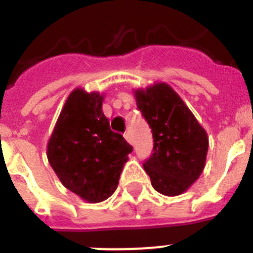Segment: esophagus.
I'll return each mask as SVG.
<instances>
[{"label": "esophagus", "mask_w": 253, "mask_h": 253, "mask_svg": "<svg viewBox=\"0 0 253 253\" xmlns=\"http://www.w3.org/2000/svg\"><path fill=\"white\" fill-rule=\"evenodd\" d=\"M124 138L126 139V142H129V143L133 142V139H131V135H130V133H129V131H126V133L124 134Z\"/></svg>", "instance_id": "obj_1"}]
</instances>
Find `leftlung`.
Returning a JSON list of instances; mask_svg holds the SVG:
<instances>
[{
  "mask_svg": "<svg viewBox=\"0 0 253 253\" xmlns=\"http://www.w3.org/2000/svg\"><path fill=\"white\" fill-rule=\"evenodd\" d=\"M134 97L153 135V154L143 163L152 186L166 196L185 193L204 169L207 131L165 82L134 90Z\"/></svg>",
  "mask_w": 253,
  "mask_h": 253,
  "instance_id": "left-lung-1",
  "label": "left lung"
}]
</instances>
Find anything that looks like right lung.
I'll return each mask as SVG.
<instances>
[{
  "instance_id": "1",
  "label": "right lung",
  "mask_w": 253,
  "mask_h": 253,
  "mask_svg": "<svg viewBox=\"0 0 253 253\" xmlns=\"http://www.w3.org/2000/svg\"><path fill=\"white\" fill-rule=\"evenodd\" d=\"M104 95L69 93L49 138L46 157L64 187L87 203L110 198L133 147L114 133L102 113Z\"/></svg>"
}]
</instances>
